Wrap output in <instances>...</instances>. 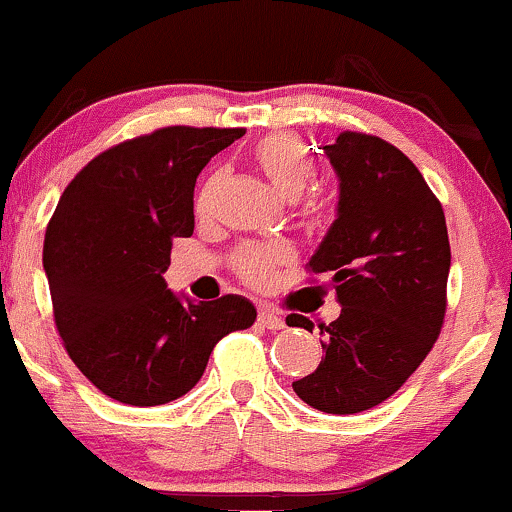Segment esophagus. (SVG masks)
I'll list each match as a JSON object with an SVG mask.
<instances>
[{
    "label": "esophagus",
    "instance_id": "esophagus-1",
    "mask_svg": "<svg viewBox=\"0 0 512 512\" xmlns=\"http://www.w3.org/2000/svg\"><path fill=\"white\" fill-rule=\"evenodd\" d=\"M258 321H261L263 326H266V329H283L285 326V321H283V317H280L278 312H275V309H271V307H261L258 309Z\"/></svg>",
    "mask_w": 512,
    "mask_h": 512
}]
</instances>
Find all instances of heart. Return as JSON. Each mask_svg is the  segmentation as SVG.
<instances>
[{"mask_svg": "<svg viewBox=\"0 0 512 512\" xmlns=\"http://www.w3.org/2000/svg\"><path fill=\"white\" fill-rule=\"evenodd\" d=\"M251 157H254L256 169L273 186V191L283 195V198L292 200L297 195H302L304 188L314 179L312 157H309L307 149H304L297 137L285 135V132H275V135L263 137L254 147V152H251ZM217 188H220V176H210L205 181V186L200 188L198 200H195L198 212H208L212 208ZM324 210V203L314 200L312 215L321 217ZM287 258H290V251L280 244H246L234 256V268H237V273L246 283L266 285L273 278V273L283 263H287Z\"/></svg>", "mask_w": 512, "mask_h": 512, "instance_id": "obj_1", "label": "heart"}]
</instances>
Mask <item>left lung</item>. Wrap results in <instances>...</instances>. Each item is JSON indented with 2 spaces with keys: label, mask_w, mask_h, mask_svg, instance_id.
Listing matches in <instances>:
<instances>
[{
  "label": "left lung",
  "mask_w": 512,
  "mask_h": 512,
  "mask_svg": "<svg viewBox=\"0 0 512 512\" xmlns=\"http://www.w3.org/2000/svg\"><path fill=\"white\" fill-rule=\"evenodd\" d=\"M324 154L341 181L338 212L309 271L331 275L341 317L319 326L324 358L292 389L312 409L346 416L389 399L438 341L450 239L440 200L401 149L341 132ZM287 326L314 329L302 314Z\"/></svg>",
  "instance_id": "1"
}]
</instances>
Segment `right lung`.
I'll list each match as a JSON object with an SVG mask.
<instances>
[{"label":"right lung","mask_w":512,"mask_h":512,"mask_svg":"<svg viewBox=\"0 0 512 512\" xmlns=\"http://www.w3.org/2000/svg\"><path fill=\"white\" fill-rule=\"evenodd\" d=\"M244 128L171 125L106 149L60 195L43 268L55 326L82 375L120 404L159 406L198 384L212 348L249 329L246 297L166 290L171 241L193 234V188Z\"/></svg>","instance_id":"right-lung-1"}]
</instances>
